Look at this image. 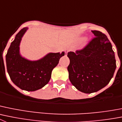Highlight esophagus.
<instances>
[{
    "label": "esophagus",
    "mask_w": 122,
    "mask_h": 122,
    "mask_svg": "<svg viewBox=\"0 0 122 122\" xmlns=\"http://www.w3.org/2000/svg\"><path fill=\"white\" fill-rule=\"evenodd\" d=\"M68 51H69V50H68V49H67V50H65V53L67 54V52H68Z\"/></svg>",
    "instance_id": "esophagus-1"
}]
</instances>
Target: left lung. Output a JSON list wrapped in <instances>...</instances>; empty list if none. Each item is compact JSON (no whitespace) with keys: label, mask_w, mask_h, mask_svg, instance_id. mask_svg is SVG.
Instances as JSON below:
<instances>
[{"label":"left lung","mask_w":122,"mask_h":122,"mask_svg":"<svg viewBox=\"0 0 122 122\" xmlns=\"http://www.w3.org/2000/svg\"><path fill=\"white\" fill-rule=\"evenodd\" d=\"M91 31L95 37L83 48L67 55L70 81L79 91L87 94L106 86L116 68L114 52L107 36L99 31Z\"/></svg>","instance_id":"1"}]
</instances>
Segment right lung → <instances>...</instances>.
Returning <instances> with one entry per match:
<instances>
[{
	"instance_id": "add662e5",
	"label": "right lung",
	"mask_w": 122,
	"mask_h": 122,
	"mask_svg": "<svg viewBox=\"0 0 122 122\" xmlns=\"http://www.w3.org/2000/svg\"><path fill=\"white\" fill-rule=\"evenodd\" d=\"M28 30L23 29L16 34L6 55L7 71L13 83L23 90L34 91L43 88L50 81L51 72L65 52L49 53L36 61L22 57L19 52L22 37Z\"/></svg>"
}]
</instances>
